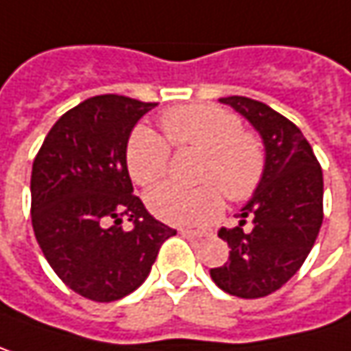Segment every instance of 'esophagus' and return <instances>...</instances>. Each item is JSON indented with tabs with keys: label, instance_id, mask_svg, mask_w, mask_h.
Listing matches in <instances>:
<instances>
[{
	"label": "esophagus",
	"instance_id": "obj_1",
	"mask_svg": "<svg viewBox=\"0 0 351 351\" xmlns=\"http://www.w3.org/2000/svg\"><path fill=\"white\" fill-rule=\"evenodd\" d=\"M180 235H182V237H186V239H201V237H205L207 233H203V231H189V229H180Z\"/></svg>",
	"mask_w": 351,
	"mask_h": 351
}]
</instances>
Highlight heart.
<instances>
[{
    "mask_svg": "<svg viewBox=\"0 0 351 351\" xmlns=\"http://www.w3.org/2000/svg\"><path fill=\"white\" fill-rule=\"evenodd\" d=\"M164 141L148 126L132 130L126 143V169L130 178L150 189L158 184L171 167V146L175 150H199L197 186L165 184L148 193V208L175 225H205L223 208V195L241 203L251 199L267 171L263 141L243 130L239 116L217 104L178 106L162 114Z\"/></svg>",
    "mask_w": 351,
    "mask_h": 351,
    "instance_id": "heart-1",
    "label": "heart"
}]
</instances>
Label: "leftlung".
Segmentation results:
<instances>
[{"mask_svg":"<svg viewBox=\"0 0 351 351\" xmlns=\"http://www.w3.org/2000/svg\"><path fill=\"white\" fill-rule=\"evenodd\" d=\"M223 104L243 114L261 134L267 171L253 199L237 213L239 227L219 229L229 261L210 269L213 281L243 300L265 298L303 265L324 221V175L302 130L263 102L229 96ZM252 223L249 230L244 229Z\"/></svg>","mask_w":351,"mask_h":351,"instance_id":"8db88e82","label":"left lung"}]
</instances>
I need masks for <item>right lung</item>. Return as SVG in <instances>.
<instances>
[{
  "instance_id": "1",
  "label": "right lung",
  "mask_w": 351,
  "mask_h": 351,
  "mask_svg": "<svg viewBox=\"0 0 351 351\" xmlns=\"http://www.w3.org/2000/svg\"><path fill=\"white\" fill-rule=\"evenodd\" d=\"M154 102L102 94L68 110L32 167V225L56 275L92 302L122 300L143 285L175 229L132 193L126 143ZM124 220L130 230H122Z\"/></svg>"
}]
</instances>
